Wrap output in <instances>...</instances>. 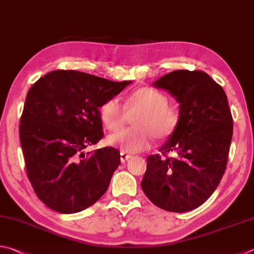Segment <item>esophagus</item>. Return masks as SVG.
<instances>
[{"mask_svg":"<svg viewBox=\"0 0 254 254\" xmlns=\"http://www.w3.org/2000/svg\"><path fill=\"white\" fill-rule=\"evenodd\" d=\"M131 158V155H129V154H127V152H124V151H122L121 152V161L123 162H125V161H127L128 159H130Z\"/></svg>","mask_w":254,"mask_h":254,"instance_id":"obj_1","label":"esophagus"}]
</instances>
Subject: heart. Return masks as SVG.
Listing matches in <instances>:
<instances>
[{
	"instance_id": "1",
	"label": "heart",
	"mask_w": 254,
	"mask_h": 254,
	"mask_svg": "<svg viewBox=\"0 0 254 254\" xmlns=\"http://www.w3.org/2000/svg\"><path fill=\"white\" fill-rule=\"evenodd\" d=\"M126 111L128 114L138 112L132 121L136 128L114 133L107 138V141L128 154L148 149L155 137L159 140L168 139L181 123L179 107L168 104L167 95L150 86L133 90L127 98L125 107L116 97L105 100L99 107V116L109 131H117L125 125Z\"/></svg>"
}]
</instances>
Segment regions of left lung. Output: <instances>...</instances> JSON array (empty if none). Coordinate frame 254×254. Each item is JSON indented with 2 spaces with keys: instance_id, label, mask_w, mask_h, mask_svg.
Wrapping results in <instances>:
<instances>
[{
  "instance_id": "1",
  "label": "left lung",
  "mask_w": 254,
  "mask_h": 254,
  "mask_svg": "<svg viewBox=\"0 0 254 254\" xmlns=\"http://www.w3.org/2000/svg\"><path fill=\"white\" fill-rule=\"evenodd\" d=\"M154 85L176 97L181 123L160 154L147 157L141 189L157 207L187 212L207 201L224 175L233 132L231 111L223 88L202 70H174ZM170 151L176 157H166Z\"/></svg>"
}]
</instances>
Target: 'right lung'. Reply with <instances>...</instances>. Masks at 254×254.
I'll list each match as a JSON object with an SVG mask.
<instances>
[{"instance_id": "right-lung-1", "label": "right lung", "mask_w": 254, "mask_h": 254, "mask_svg": "<svg viewBox=\"0 0 254 254\" xmlns=\"http://www.w3.org/2000/svg\"><path fill=\"white\" fill-rule=\"evenodd\" d=\"M130 83L57 69L28 90L20 141L27 178L37 197L52 210L79 212L106 192L121 164L119 150H84L104 137L100 105Z\"/></svg>"}]
</instances>
